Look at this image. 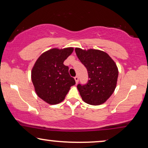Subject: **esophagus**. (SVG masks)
<instances>
[{"label": "esophagus", "mask_w": 148, "mask_h": 148, "mask_svg": "<svg viewBox=\"0 0 148 148\" xmlns=\"http://www.w3.org/2000/svg\"><path fill=\"white\" fill-rule=\"evenodd\" d=\"M74 79H75V81L76 84H77L78 82H79V77H78L77 76H75L74 77Z\"/></svg>", "instance_id": "1"}]
</instances>
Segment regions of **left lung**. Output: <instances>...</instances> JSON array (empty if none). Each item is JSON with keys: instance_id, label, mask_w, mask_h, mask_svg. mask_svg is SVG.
<instances>
[{"instance_id": "left-lung-1", "label": "left lung", "mask_w": 148, "mask_h": 148, "mask_svg": "<svg viewBox=\"0 0 148 148\" xmlns=\"http://www.w3.org/2000/svg\"><path fill=\"white\" fill-rule=\"evenodd\" d=\"M77 56L88 69V84L77 88L82 100L87 104H104L114 92L119 76L115 62L106 52L97 49L75 48Z\"/></svg>"}]
</instances>
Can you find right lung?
Instances as JSON below:
<instances>
[{
    "instance_id": "right-lung-1",
    "label": "right lung",
    "mask_w": 148,
    "mask_h": 148,
    "mask_svg": "<svg viewBox=\"0 0 148 148\" xmlns=\"http://www.w3.org/2000/svg\"><path fill=\"white\" fill-rule=\"evenodd\" d=\"M74 48H54L40 55L31 72L32 81L37 96L49 104L62 102L71 87L75 84L63 64Z\"/></svg>"
}]
</instances>
